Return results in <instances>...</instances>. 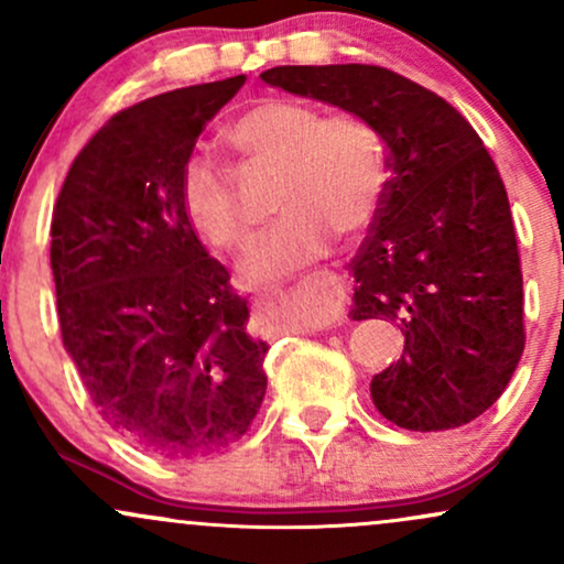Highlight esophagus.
<instances>
[{
    "mask_svg": "<svg viewBox=\"0 0 564 564\" xmlns=\"http://www.w3.org/2000/svg\"><path fill=\"white\" fill-rule=\"evenodd\" d=\"M310 286L313 289H334L336 286V275L328 273V270H321V273H315L310 278ZM291 304V296L286 291H270V294H262L260 296V307L268 310V313H283V310H289Z\"/></svg>",
    "mask_w": 564,
    "mask_h": 564,
    "instance_id": "34e87169",
    "label": "esophagus"
}]
</instances>
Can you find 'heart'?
<instances>
[{"mask_svg": "<svg viewBox=\"0 0 564 564\" xmlns=\"http://www.w3.org/2000/svg\"><path fill=\"white\" fill-rule=\"evenodd\" d=\"M251 164L275 166V225L251 246L241 273L273 283L323 260L332 236H358L377 217L390 183L381 134L364 116L332 113L289 97H264L225 129ZM180 206L193 230L217 249H241L251 228L223 172L193 156L180 174Z\"/></svg>", "mask_w": 564, "mask_h": 564, "instance_id": "heart-1", "label": "heart"}]
</instances>
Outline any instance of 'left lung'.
<instances>
[{
    "instance_id": "left-lung-1",
    "label": "left lung",
    "mask_w": 564,
    "mask_h": 564,
    "mask_svg": "<svg viewBox=\"0 0 564 564\" xmlns=\"http://www.w3.org/2000/svg\"><path fill=\"white\" fill-rule=\"evenodd\" d=\"M262 82L364 116L390 183L349 273V318L398 323V364L371 379L392 424L440 432L501 398L525 347L509 198L482 140L451 102L379 66H275Z\"/></svg>"
}]
</instances>
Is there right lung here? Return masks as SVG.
<instances>
[{
	"instance_id": "add662e5",
	"label": "right lung",
	"mask_w": 564,
	"mask_h": 564,
	"mask_svg": "<svg viewBox=\"0 0 564 564\" xmlns=\"http://www.w3.org/2000/svg\"><path fill=\"white\" fill-rule=\"evenodd\" d=\"M246 76L174 89L116 113L70 164L53 212L63 347L102 422L161 458H200L260 411L268 341L180 206L206 121Z\"/></svg>"
}]
</instances>
